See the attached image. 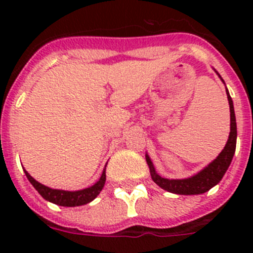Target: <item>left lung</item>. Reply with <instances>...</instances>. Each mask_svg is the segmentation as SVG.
<instances>
[{"instance_id":"obj_1","label":"left lung","mask_w":253,"mask_h":253,"mask_svg":"<svg viewBox=\"0 0 253 253\" xmlns=\"http://www.w3.org/2000/svg\"><path fill=\"white\" fill-rule=\"evenodd\" d=\"M216 75L219 76V78L224 84L220 75L218 72H216ZM225 92H227L228 102H229V110H231V131H229V137H228L224 149L219 153V156L213 162H210L202 171H199L198 173H195L194 176L187 178H177V180L171 178L169 180V178L161 177L157 172H156V169H154L149 156L146 153V161L149 167L152 180L161 189L166 190V191L172 194H178V195H199V194H204L207 191H209L211 187L215 186L216 184H219V181L222 180L224 173L227 172L228 167L231 165L232 158H233L234 152H236L237 143V124L236 115H234L233 101H232V97L229 95V92H228L227 88H225Z\"/></svg>"}]
</instances>
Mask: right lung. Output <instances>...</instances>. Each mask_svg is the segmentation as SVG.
Instances as JSON below:
<instances>
[{"instance_id": "obj_1", "label": "right lung", "mask_w": 253, "mask_h": 253, "mask_svg": "<svg viewBox=\"0 0 253 253\" xmlns=\"http://www.w3.org/2000/svg\"><path fill=\"white\" fill-rule=\"evenodd\" d=\"M105 169H106V166H105L104 171H102L101 177H100V180L96 184H93L90 187H86L84 190H77V191L51 189V187H48L45 185L38 182L34 177H31L29 175L26 169H24V172H25L28 180L30 181V184L35 187V190L45 200L53 203V204L60 205V207H80V205L88 204V203L92 202L96 196L99 195L100 191L104 187L105 181H106V172H105Z\"/></svg>"}]
</instances>
